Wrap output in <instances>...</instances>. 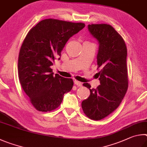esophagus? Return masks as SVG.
I'll list each match as a JSON object with an SVG mask.
<instances>
[{"label":"esophagus","mask_w":147,"mask_h":147,"mask_svg":"<svg viewBox=\"0 0 147 147\" xmlns=\"http://www.w3.org/2000/svg\"><path fill=\"white\" fill-rule=\"evenodd\" d=\"M74 84H75L76 85L78 86H81L82 84H83V83H81L80 81H77V80L74 81Z\"/></svg>","instance_id":"1"}]
</instances>
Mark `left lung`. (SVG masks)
Masks as SVG:
<instances>
[{
	"label": "left lung",
	"mask_w": 147,
	"mask_h": 147,
	"mask_svg": "<svg viewBox=\"0 0 147 147\" xmlns=\"http://www.w3.org/2000/svg\"><path fill=\"white\" fill-rule=\"evenodd\" d=\"M88 28L99 43L97 62L100 71L97 74L101 84L91 89L90 84H83L90 95L81 106L87 117L97 121L116 110L127 91V48L123 37L110 24H92Z\"/></svg>",
	"instance_id": "1"
}]
</instances>
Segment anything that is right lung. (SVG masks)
Wrapping results in <instances>:
<instances>
[{"mask_svg": "<svg viewBox=\"0 0 147 147\" xmlns=\"http://www.w3.org/2000/svg\"><path fill=\"white\" fill-rule=\"evenodd\" d=\"M85 26L82 22L54 19L41 20L31 29L23 40L18 59L19 79L31 103L40 112L58 108L64 94L74 85L71 79L56 74L51 66L68 39Z\"/></svg>", "mask_w": 147, "mask_h": 147, "instance_id": "1", "label": "right lung"}]
</instances>
